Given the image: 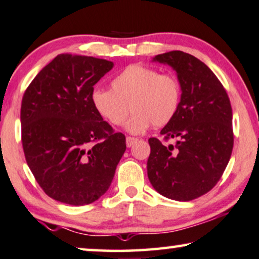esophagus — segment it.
<instances>
[{"label":"esophagus","instance_id":"34e87169","mask_svg":"<svg viewBox=\"0 0 259 259\" xmlns=\"http://www.w3.org/2000/svg\"><path fill=\"white\" fill-rule=\"evenodd\" d=\"M138 141L137 138H132V137H127L126 138V146L127 147H132V146L136 144Z\"/></svg>","mask_w":259,"mask_h":259}]
</instances>
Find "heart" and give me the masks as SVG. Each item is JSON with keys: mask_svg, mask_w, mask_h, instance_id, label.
Wrapping results in <instances>:
<instances>
[{"mask_svg": "<svg viewBox=\"0 0 259 259\" xmlns=\"http://www.w3.org/2000/svg\"><path fill=\"white\" fill-rule=\"evenodd\" d=\"M180 102L179 78L144 64L128 65L112 79L111 90L95 89L91 93L93 108L112 126H122L131 108L133 115L126 128L134 134L152 125L166 126L178 113Z\"/></svg>", "mask_w": 259, "mask_h": 259, "instance_id": "heart-1", "label": "heart"}]
</instances>
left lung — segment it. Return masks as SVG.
Instances as JSON below:
<instances>
[{
    "mask_svg": "<svg viewBox=\"0 0 259 259\" xmlns=\"http://www.w3.org/2000/svg\"><path fill=\"white\" fill-rule=\"evenodd\" d=\"M170 65L181 83V102L173 120L161 131L163 145L149 138L147 174L157 193L175 201H192L220 181L234 147L232 110L226 89L209 67L183 51L155 56Z\"/></svg>",
    "mask_w": 259,
    "mask_h": 259,
    "instance_id": "left-lung-1",
    "label": "left lung"
}]
</instances>
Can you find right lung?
<instances>
[{"mask_svg":"<svg viewBox=\"0 0 259 259\" xmlns=\"http://www.w3.org/2000/svg\"><path fill=\"white\" fill-rule=\"evenodd\" d=\"M112 67L106 59L58 55L22 98L25 160L43 192L62 203L98 200L126 151L125 136L115 133L91 103L93 86Z\"/></svg>","mask_w":259,"mask_h":259,"instance_id":"add662e5","label":"right lung"}]
</instances>
